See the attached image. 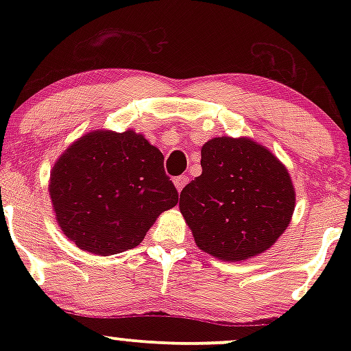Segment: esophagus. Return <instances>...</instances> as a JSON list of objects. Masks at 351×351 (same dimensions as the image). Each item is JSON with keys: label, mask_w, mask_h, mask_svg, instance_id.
I'll return each instance as SVG.
<instances>
[{"label": "esophagus", "mask_w": 351, "mask_h": 351, "mask_svg": "<svg viewBox=\"0 0 351 351\" xmlns=\"http://www.w3.org/2000/svg\"><path fill=\"white\" fill-rule=\"evenodd\" d=\"M189 181V178H188V175H181V176H176L175 178V186H176V189H178V191H181V189H183L184 186H186V183Z\"/></svg>", "instance_id": "34e87169"}]
</instances>
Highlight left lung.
I'll list each match as a JSON object with an SVG mask.
<instances>
[{"label": "left lung", "instance_id": "left-lung-1", "mask_svg": "<svg viewBox=\"0 0 351 351\" xmlns=\"http://www.w3.org/2000/svg\"><path fill=\"white\" fill-rule=\"evenodd\" d=\"M201 168L180 195L196 245L232 263L271 247L295 208L284 165L252 140L221 136L201 148Z\"/></svg>", "mask_w": 351, "mask_h": 351}]
</instances>
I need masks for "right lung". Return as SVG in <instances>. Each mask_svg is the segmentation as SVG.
<instances>
[{
  "label": "right lung",
  "instance_id": "add662e5",
  "mask_svg": "<svg viewBox=\"0 0 351 351\" xmlns=\"http://www.w3.org/2000/svg\"><path fill=\"white\" fill-rule=\"evenodd\" d=\"M163 160L134 130L92 132L71 145L52 168L49 184L64 234L99 256L138 245L156 217L178 203Z\"/></svg>",
  "mask_w": 351,
  "mask_h": 351
}]
</instances>
